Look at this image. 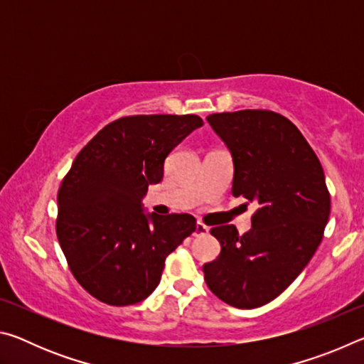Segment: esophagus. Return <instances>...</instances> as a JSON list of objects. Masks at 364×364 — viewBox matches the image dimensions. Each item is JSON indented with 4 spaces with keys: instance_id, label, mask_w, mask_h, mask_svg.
<instances>
[{
    "instance_id": "34e87169",
    "label": "esophagus",
    "mask_w": 364,
    "mask_h": 364,
    "mask_svg": "<svg viewBox=\"0 0 364 364\" xmlns=\"http://www.w3.org/2000/svg\"><path fill=\"white\" fill-rule=\"evenodd\" d=\"M205 234H208V228L204 223H200V221H197L194 236H205Z\"/></svg>"
}]
</instances>
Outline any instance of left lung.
<instances>
[{
    "instance_id": "8db88e82",
    "label": "left lung",
    "mask_w": 364,
    "mask_h": 364,
    "mask_svg": "<svg viewBox=\"0 0 364 364\" xmlns=\"http://www.w3.org/2000/svg\"><path fill=\"white\" fill-rule=\"evenodd\" d=\"M230 147L232 196L255 202L252 230L215 226L221 252L202 267L210 291L236 308H257L286 291L321 242L331 194L315 151L284 115L245 109L207 117Z\"/></svg>"
}]
</instances>
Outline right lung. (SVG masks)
Segmentation results:
<instances>
[{
	"label": "right lung",
	"mask_w": 364,
	"mask_h": 364,
	"mask_svg": "<svg viewBox=\"0 0 364 364\" xmlns=\"http://www.w3.org/2000/svg\"><path fill=\"white\" fill-rule=\"evenodd\" d=\"M204 125L199 115H128L97 132L58 191L56 234L73 278L112 306L157 287L165 258L196 231L189 213L144 215L141 199L162 181L168 154Z\"/></svg>",
	"instance_id": "1"
}]
</instances>
